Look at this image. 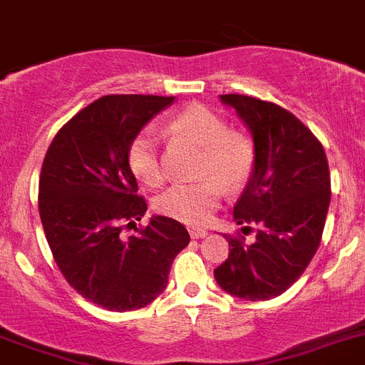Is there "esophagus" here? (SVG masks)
Segmentation results:
<instances>
[{
  "label": "esophagus",
  "instance_id": "34e87169",
  "mask_svg": "<svg viewBox=\"0 0 365 365\" xmlns=\"http://www.w3.org/2000/svg\"><path fill=\"white\" fill-rule=\"evenodd\" d=\"M189 234H191L192 240H202V237H206L207 232L202 228H189Z\"/></svg>",
  "mask_w": 365,
  "mask_h": 365
}]
</instances>
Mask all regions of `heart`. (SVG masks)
<instances>
[{
	"label": "heart",
	"instance_id": "b5f03b06",
	"mask_svg": "<svg viewBox=\"0 0 365 365\" xmlns=\"http://www.w3.org/2000/svg\"><path fill=\"white\" fill-rule=\"evenodd\" d=\"M174 135L191 140L202 148L198 183H176L155 198V210L185 225H204L219 206L222 187H243L256 163V148L243 131L230 130L228 122L204 106H189L174 116ZM128 165L140 183L158 187L165 182V168L158 139L152 131H139L128 146Z\"/></svg>",
	"mask_w": 365,
	"mask_h": 365
}]
</instances>
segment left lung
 <instances>
[{
  "mask_svg": "<svg viewBox=\"0 0 365 365\" xmlns=\"http://www.w3.org/2000/svg\"><path fill=\"white\" fill-rule=\"evenodd\" d=\"M252 133L256 163L234 220L243 234L228 235L232 247L215 280L245 301H267L299 280L317 252L330 204V173L323 145L295 115L272 102L243 94H220Z\"/></svg>",
  "mask_w": 365,
  "mask_h": 365,
  "instance_id": "obj_1",
  "label": "left lung"
}]
</instances>
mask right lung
<instances>
[{
  "label": "right lung",
  "instance_id": "1",
  "mask_svg": "<svg viewBox=\"0 0 365 365\" xmlns=\"http://www.w3.org/2000/svg\"><path fill=\"white\" fill-rule=\"evenodd\" d=\"M174 96L109 94L72 116L46 152L38 211L53 259L79 295L111 312L145 308L165 292L168 272L189 245L182 222L146 213L128 165L131 139Z\"/></svg>",
  "mask_w": 365,
  "mask_h": 365
}]
</instances>
